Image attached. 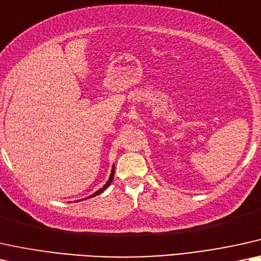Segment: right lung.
<instances>
[{
	"label": "right lung",
	"instance_id": "obj_1",
	"mask_svg": "<svg viewBox=\"0 0 261 261\" xmlns=\"http://www.w3.org/2000/svg\"><path fill=\"white\" fill-rule=\"evenodd\" d=\"M113 178H114V166H113V167H112V171H111V176H110V178H108L107 183H106V184H105V186H103V187H102V188H101V189H98V190L96 191V193H94V194H92V195H90V196L85 197V199H84V200H87V199H90V197H94V196H96V195H98V194L103 193V191H105V190H106L108 187H110V184L112 183V180H113Z\"/></svg>",
	"mask_w": 261,
	"mask_h": 261
}]
</instances>
